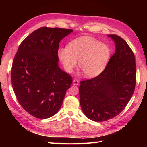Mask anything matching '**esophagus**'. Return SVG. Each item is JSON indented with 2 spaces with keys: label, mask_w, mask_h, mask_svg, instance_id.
I'll list each match as a JSON object with an SVG mask.
<instances>
[{
  "label": "esophagus",
  "mask_w": 147,
  "mask_h": 147,
  "mask_svg": "<svg viewBox=\"0 0 147 147\" xmlns=\"http://www.w3.org/2000/svg\"><path fill=\"white\" fill-rule=\"evenodd\" d=\"M73 83H74V84H75V85H78V84H79V81L78 80L74 79L73 80Z\"/></svg>",
  "instance_id": "34e87169"
}]
</instances>
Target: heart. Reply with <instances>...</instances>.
Instances as JSON below:
<instances>
[{"label":"heart","mask_w":147,"mask_h":147,"mask_svg":"<svg viewBox=\"0 0 147 147\" xmlns=\"http://www.w3.org/2000/svg\"><path fill=\"white\" fill-rule=\"evenodd\" d=\"M110 55L109 48L91 37H83L70 42L68 48H59L58 56L64 69L72 72L78 65L87 77H94L104 70Z\"/></svg>","instance_id":"1"}]
</instances>
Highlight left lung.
Wrapping results in <instances>:
<instances>
[{
  "instance_id": "obj_1",
  "label": "left lung",
  "mask_w": 147,
  "mask_h": 147,
  "mask_svg": "<svg viewBox=\"0 0 147 147\" xmlns=\"http://www.w3.org/2000/svg\"><path fill=\"white\" fill-rule=\"evenodd\" d=\"M116 46L105 69L97 77L80 82V103L91 120L102 122L112 119L126 107L134 93L136 64L134 53L117 35H109Z\"/></svg>"
}]
</instances>
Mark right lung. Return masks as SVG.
<instances>
[{
  "label": "right lung",
  "mask_w": 147,
  "mask_h": 147,
  "mask_svg": "<svg viewBox=\"0 0 147 147\" xmlns=\"http://www.w3.org/2000/svg\"><path fill=\"white\" fill-rule=\"evenodd\" d=\"M72 29L42 27L20 45L13 61L11 80L22 107L40 119L55 115L72 83L58 66L59 42Z\"/></svg>",
  "instance_id": "right-lung-1"
}]
</instances>
